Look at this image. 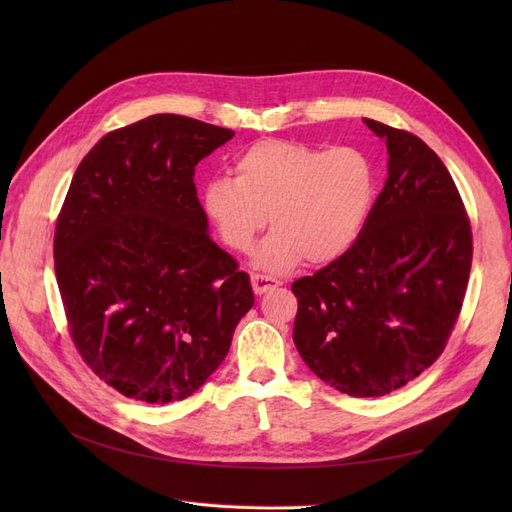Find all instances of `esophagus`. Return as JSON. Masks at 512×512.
<instances>
[{
  "mask_svg": "<svg viewBox=\"0 0 512 512\" xmlns=\"http://www.w3.org/2000/svg\"><path fill=\"white\" fill-rule=\"evenodd\" d=\"M282 282L277 280V277H271V275H265V273H252V288L256 294H262L267 292L275 286H280Z\"/></svg>",
  "mask_w": 512,
  "mask_h": 512,
  "instance_id": "1",
  "label": "esophagus"
}]
</instances>
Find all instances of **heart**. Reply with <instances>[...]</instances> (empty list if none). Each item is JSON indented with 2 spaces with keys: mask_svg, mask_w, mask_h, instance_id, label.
Returning <instances> with one entry per match:
<instances>
[{
  "mask_svg": "<svg viewBox=\"0 0 512 512\" xmlns=\"http://www.w3.org/2000/svg\"><path fill=\"white\" fill-rule=\"evenodd\" d=\"M376 192L374 168L354 147L320 149L299 141H258L235 160V179L205 185V209L235 252H250L267 222L275 226L256 267L284 273L307 256L331 262L359 237Z\"/></svg>",
  "mask_w": 512,
  "mask_h": 512,
  "instance_id": "heart-1",
  "label": "heart"
}]
</instances>
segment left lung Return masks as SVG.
<instances>
[{"label": "left lung", "mask_w": 512, "mask_h": 512, "mask_svg": "<svg viewBox=\"0 0 512 512\" xmlns=\"http://www.w3.org/2000/svg\"><path fill=\"white\" fill-rule=\"evenodd\" d=\"M389 177L359 237L292 284V339L307 367L352 397H382L444 352L472 267V228L444 162L421 138L365 119Z\"/></svg>", "instance_id": "8db88e82"}]
</instances>
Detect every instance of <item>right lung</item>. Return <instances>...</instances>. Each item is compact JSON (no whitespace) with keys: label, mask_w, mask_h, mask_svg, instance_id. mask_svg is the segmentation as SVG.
<instances>
[{"label":"right lung","mask_w":512,"mask_h":512,"mask_svg":"<svg viewBox=\"0 0 512 512\" xmlns=\"http://www.w3.org/2000/svg\"><path fill=\"white\" fill-rule=\"evenodd\" d=\"M235 136L151 115L102 136L76 168L53 256L85 365L147 404L196 393L254 305L250 275L207 235L194 168Z\"/></svg>","instance_id":"right-lung-1"}]
</instances>
